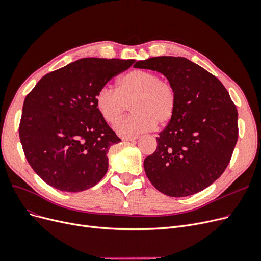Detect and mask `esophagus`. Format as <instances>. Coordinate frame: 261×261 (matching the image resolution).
Returning <instances> with one entry per match:
<instances>
[{"label":"esophagus","instance_id":"esophagus-1","mask_svg":"<svg viewBox=\"0 0 261 261\" xmlns=\"http://www.w3.org/2000/svg\"><path fill=\"white\" fill-rule=\"evenodd\" d=\"M138 138L137 137H133V138H130V137H123L122 138V141H126V142H133L137 140Z\"/></svg>","mask_w":261,"mask_h":261}]
</instances>
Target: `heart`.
<instances>
[{
	"label": "heart",
	"instance_id": "b5f03b06",
	"mask_svg": "<svg viewBox=\"0 0 261 261\" xmlns=\"http://www.w3.org/2000/svg\"><path fill=\"white\" fill-rule=\"evenodd\" d=\"M129 105L133 113L119 121L115 130L124 137H134L172 119L177 106L176 90L158 74L135 69L118 79L116 90L102 87L96 95L97 109L111 124L122 117Z\"/></svg>",
	"mask_w": 261,
	"mask_h": 261
}]
</instances>
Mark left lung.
<instances>
[{"label": "left lung", "instance_id": "1", "mask_svg": "<svg viewBox=\"0 0 261 261\" xmlns=\"http://www.w3.org/2000/svg\"><path fill=\"white\" fill-rule=\"evenodd\" d=\"M133 67L162 73L177 95L174 116L144 160L147 177L172 197L206 189L224 173L238 140V112L227 89L186 58L158 56Z\"/></svg>", "mask_w": 261, "mask_h": 261}]
</instances>
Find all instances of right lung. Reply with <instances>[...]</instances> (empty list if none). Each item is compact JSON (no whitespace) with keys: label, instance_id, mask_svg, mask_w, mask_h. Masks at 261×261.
Instances as JSON below:
<instances>
[{"label":"right lung","instance_id":"add662e5","mask_svg":"<svg viewBox=\"0 0 261 261\" xmlns=\"http://www.w3.org/2000/svg\"><path fill=\"white\" fill-rule=\"evenodd\" d=\"M134 60L86 58L42 76L25 97L19 137L29 164L46 184L66 192L97 185L110 147L121 142L96 106V95Z\"/></svg>","mask_w":261,"mask_h":261}]
</instances>
